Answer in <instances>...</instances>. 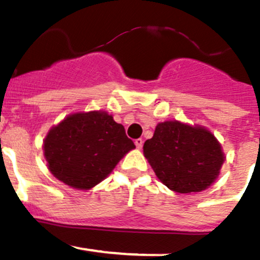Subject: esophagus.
Wrapping results in <instances>:
<instances>
[{
    "mask_svg": "<svg viewBox=\"0 0 260 260\" xmlns=\"http://www.w3.org/2000/svg\"><path fill=\"white\" fill-rule=\"evenodd\" d=\"M143 143H144L143 139H136V140H135V145H136V148H138V149H141V148H143Z\"/></svg>",
    "mask_w": 260,
    "mask_h": 260,
    "instance_id": "34e87169",
    "label": "esophagus"
}]
</instances>
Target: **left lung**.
I'll use <instances>...</instances> for the list:
<instances>
[{
	"label": "left lung",
	"mask_w": 260,
	"mask_h": 260,
	"mask_svg": "<svg viewBox=\"0 0 260 260\" xmlns=\"http://www.w3.org/2000/svg\"><path fill=\"white\" fill-rule=\"evenodd\" d=\"M143 149L157 179L179 194L209 188L225 160L223 148L211 131L178 120L159 122Z\"/></svg>",
	"instance_id": "obj_1"
}]
</instances>
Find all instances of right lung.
<instances>
[{"mask_svg": "<svg viewBox=\"0 0 260 260\" xmlns=\"http://www.w3.org/2000/svg\"><path fill=\"white\" fill-rule=\"evenodd\" d=\"M42 148L56 179L74 189L90 190L135 145L112 115L95 110L68 115L49 130Z\"/></svg>", "mask_w": 260, "mask_h": 260, "instance_id": "add662e5", "label": "right lung"}]
</instances>
